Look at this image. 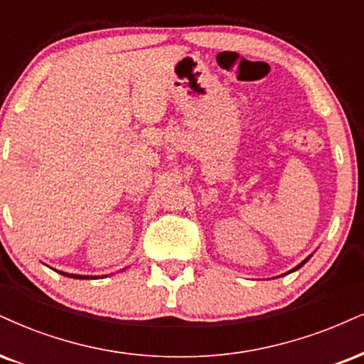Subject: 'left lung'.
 Returning <instances> with one entry per match:
<instances>
[{"label": "left lung", "mask_w": 364, "mask_h": 364, "mask_svg": "<svg viewBox=\"0 0 364 364\" xmlns=\"http://www.w3.org/2000/svg\"><path fill=\"white\" fill-rule=\"evenodd\" d=\"M306 262H307V259H306ZM306 262H302V263H300V264H299V267H297V268H300V267H302V264H304V263H306ZM297 268H294V270H297Z\"/></svg>", "instance_id": "1"}]
</instances>
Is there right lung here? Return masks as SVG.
Returning <instances> with one entry per match:
<instances>
[{
	"instance_id": "1",
	"label": "right lung",
	"mask_w": 364,
	"mask_h": 364,
	"mask_svg": "<svg viewBox=\"0 0 364 364\" xmlns=\"http://www.w3.org/2000/svg\"><path fill=\"white\" fill-rule=\"evenodd\" d=\"M62 275L70 277V278H89V277H80V275H69V273H62Z\"/></svg>"
}]
</instances>
